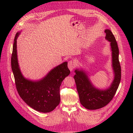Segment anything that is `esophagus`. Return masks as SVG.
<instances>
[{
	"label": "esophagus",
	"mask_w": 133,
	"mask_h": 133,
	"mask_svg": "<svg viewBox=\"0 0 133 133\" xmlns=\"http://www.w3.org/2000/svg\"><path fill=\"white\" fill-rule=\"evenodd\" d=\"M76 66V63L73 60H70V61L68 62V68L70 71H73L74 68Z\"/></svg>",
	"instance_id": "34e87169"
}]
</instances>
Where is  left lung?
I'll use <instances>...</instances> for the list:
<instances>
[{
	"mask_svg": "<svg viewBox=\"0 0 133 133\" xmlns=\"http://www.w3.org/2000/svg\"><path fill=\"white\" fill-rule=\"evenodd\" d=\"M105 39L110 42L111 51V66L114 79L108 88L100 89L92 83L87 71L76 69L74 76L76 89L82 105L89 110H96L107 105L112 100L121 80V67L119 61V49L117 42L110 29H105Z\"/></svg>",
	"mask_w": 133,
	"mask_h": 133,
	"instance_id": "obj_1",
	"label": "left lung"
}]
</instances>
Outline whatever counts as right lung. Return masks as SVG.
<instances>
[{
  "label": "right lung",
  "instance_id": "obj_1",
  "mask_svg": "<svg viewBox=\"0 0 133 133\" xmlns=\"http://www.w3.org/2000/svg\"><path fill=\"white\" fill-rule=\"evenodd\" d=\"M21 31L16 34L13 46L11 65L17 89L27 105L42 112H49L57 107L60 101V87L63 80L70 74L68 62L54 67L39 80L25 78L20 69L17 49V40Z\"/></svg>",
  "mask_w": 133,
  "mask_h": 133
}]
</instances>
